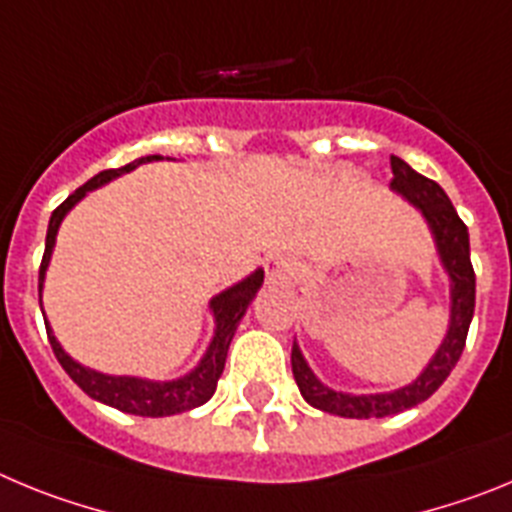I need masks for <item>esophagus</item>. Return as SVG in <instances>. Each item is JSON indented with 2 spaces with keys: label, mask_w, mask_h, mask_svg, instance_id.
I'll use <instances>...</instances> for the list:
<instances>
[{
  "label": "esophagus",
  "mask_w": 512,
  "mask_h": 512,
  "mask_svg": "<svg viewBox=\"0 0 512 512\" xmlns=\"http://www.w3.org/2000/svg\"><path fill=\"white\" fill-rule=\"evenodd\" d=\"M266 279H269V284L287 287L289 279H292V264L284 256H274V259L266 261Z\"/></svg>",
  "instance_id": "esophagus-1"
}]
</instances>
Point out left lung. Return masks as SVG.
Segmentation results:
<instances>
[{"label":"left lung","mask_w":512,"mask_h":512,"mask_svg":"<svg viewBox=\"0 0 512 512\" xmlns=\"http://www.w3.org/2000/svg\"><path fill=\"white\" fill-rule=\"evenodd\" d=\"M392 189L405 194L415 207L425 215L436 235V246L441 253V261L451 277V325L449 336L443 338L438 354L428 364L423 374L413 384L402 387L397 392H384V395H343V392L328 390L325 384L315 379L310 366L302 359L297 343L292 346V374L300 387L302 397L310 402L312 408L325 410V413L341 415V418H384V415H395L402 410H410L420 405L423 400L446 382L451 369L459 361L461 351L467 346L469 323L474 315V266L469 259V230L454 205L446 197L441 187L433 179L418 174L410 169L402 158L392 156Z\"/></svg>","instance_id":"8db88e82"}]
</instances>
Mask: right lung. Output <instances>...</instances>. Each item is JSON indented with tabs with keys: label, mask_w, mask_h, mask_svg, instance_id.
I'll return each instance as SVG.
<instances>
[{
	"label": "right lung",
	"mask_w": 512,
	"mask_h": 512,
	"mask_svg": "<svg viewBox=\"0 0 512 512\" xmlns=\"http://www.w3.org/2000/svg\"><path fill=\"white\" fill-rule=\"evenodd\" d=\"M161 156H143L135 158L130 164L120 166V169H107L99 171L97 176H92L87 184H81L74 194H69L61 205L53 210L51 223H48V235H45V251L43 261H40V277H38V289H43L45 269H48V261H51L53 243H56L58 225H61L63 215L76 205V202L89 192V189L99 187V184L110 182L115 176L125 174V171L135 169V166L146 164V161H156ZM261 282H264V271H253L251 277L238 282L235 287L225 289L223 295H217L215 300L210 302L212 312H215L217 330L215 338H212L210 348H207L205 359L200 361V366L194 369L192 374L182 379H174V382H148V379H135V377H107V374L92 372V369H84L81 364H76L71 356L63 354L61 343L56 341V336L51 333L48 323H45V330H48V341H51L53 354H56L58 364L66 369L71 379L79 384L81 390L87 392L94 400L110 405V408L122 410V413L130 415H143V418H164V415H176V413H187L192 408H200L215 395L217 390V379L225 369V356H228L230 341L235 336V328L241 323L243 312L251 305L253 295L259 292Z\"/></svg>",
	"instance_id": "right-lung-1"
}]
</instances>
